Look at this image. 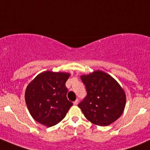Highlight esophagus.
Masks as SVG:
<instances>
[{
  "mask_svg": "<svg viewBox=\"0 0 150 150\" xmlns=\"http://www.w3.org/2000/svg\"><path fill=\"white\" fill-rule=\"evenodd\" d=\"M78 102H79V100H78V99H76V100H75V102H73L74 105H78Z\"/></svg>",
  "mask_w": 150,
  "mask_h": 150,
  "instance_id": "obj_1",
  "label": "esophagus"
}]
</instances>
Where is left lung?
<instances>
[{"instance_id":"left-lung-1","label":"left lung","mask_w":150,"mask_h":150,"mask_svg":"<svg viewBox=\"0 0 150 150\" xmlns=\"http://www.w3.org/2000/svg\"><path fill=\"white\" fill-rule=\"evenodd\" d=\"M87 95L78 104L85 117L92 123L106 126L121 116L126 102L121 86L112 76L101 70L81 75Z\"/></svg>"}]
</instances>
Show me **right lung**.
Here are the masks:
<instances>
[{
	"label": "right lung",
	"instance_id": "obj_1",
	"mask_svg": "<svg viewBox=\"0 0 150 150\" xmlns=\"http://www.w3.org/2000/svg\"><path fill=\"white\" fill-rule=\"evenodd\" d=\"M70 74L45 71L34 78L25 91V102L32 117L47 127L65 117L72 102L67 98L65 83Z\"/></svg>",
	"mask_w": 150,
	"mask_h": 150
}]
</instances>
